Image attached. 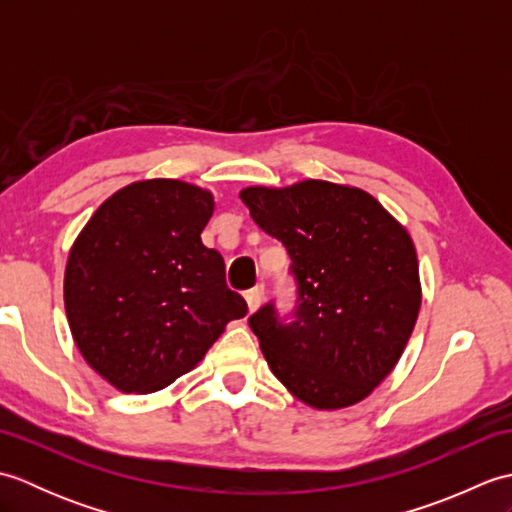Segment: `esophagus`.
<instances>
[{
    "label": "esophagus",
    "instance_id": "1",
    "mask_svg": "<svg viewBox=\"0 0 512 512\" xmlns=\"http://www.w3.org/2000/svg\"><path fill=\"white\" fill-rule=\"evenodd\" d=\"M244 297H246V303H248V310H250V312H255V310L264 303L266 290H264V286H255L253 290H248Z\"/></svg>",
    "mask_w": 512,
    "mask_h": 512
}]
</instances>
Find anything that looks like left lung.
<instances>
[{"mask_svg":"<svg viewBox=\"0 0 512 512\" xmlns=\"http://www.w3.org/2000/svg\"><path fill=\"white\" fill-rule=\"evenodd\" d=\"M239 198L286 246L297 279L295 321L266 303L248 319L273 374L314 409L372 394L407 347L422 290L407 228L374 195L325 180L248 187Z\"/></svg>","mask_w":512,"mask_h":512,"instance_id":"obj_1","label":"left lung"}]
</instances>
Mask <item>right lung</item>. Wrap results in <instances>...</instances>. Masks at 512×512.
<instances>
[{"mask_svg": "<svg viewBox=\"0 0 512 512\" xmlns=\"http://www.w3.org/2000/svg\"><path fill=\"white\" fill-rule=\"evenodd\" d=\"M211 191L140 180L107 198L68 255L63 301L72 339L96 374L151 394L198 365L248 306L226 288L224 259L202 244Z\"/></svg>", "mask_w": 512, "mask_h": 512, "instance_id": "obj_1", "label": "right lung"}]
</instances>
